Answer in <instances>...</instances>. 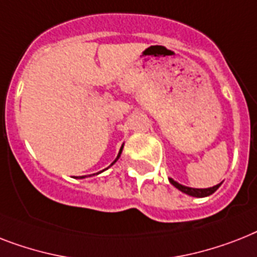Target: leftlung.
<instances>
[{
  "label": "left lung",
  "mask_w": 257,
  "mask_h": 257,
  "mask_svg": "<svg viewBox=\"0 0 257 257\" xmlns=\"http://www.w3.org/2000/svg\"><path fill=\"white\" fill-rule=\"evenodd\" d=\"M169 181H170V183H172L173 186L177 187L178 190H181L182 193L187 194V195H191V197H197V198H203V197H208V195H211V194L215 193L216 190L219 189V186L222 185V183H219V185H216V186L208 187V189H193V187L183 186V185L176 182V181L172 178H169Z\"/></svg>",
  "instance_id": "obj_1"
}]
</instances>
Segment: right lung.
Here are the masks:
<instances>
[{"instance_id":"add662e5","label":"right lung","mask_w":257,"mask_h":257,"mask_svg":"<svg viewBox=\"0 0 257 257\" xmlns=\"http://www.w3.org/2000/svg\"><path fill=\"white\" fill-rule=\"evenodd\" d=\"M122 148H124V144H122V147H121V148H120V152H118V154H117V157H116V160H114V161H113V162H112V164H110V166H112V165H113V164H114V162L117 161L118 158H120V154H121V152H122ZM107 169H108V168H107ZM104 170H105V169H104ZM104 170H101V172H104ZM101 172H99V173H96V174H100V173H101ZM92 176H95V174H92ZM85 177H87V176H81V177H80V178H85Z\"/></svg>"}]
</instances>
